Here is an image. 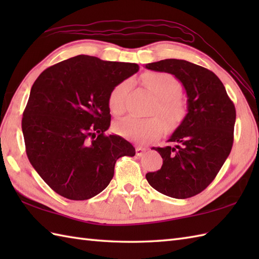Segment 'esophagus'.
Segmentation results:
<instances>
[{
    "instance_id": "obj_1",
    "label": "esophagus",
    "mask_w": 259,
    "mask_h": 259,
    "mask_svg": "<svg viewBox=\"0 0 259 259\" xmlns=\"http://www.w3.org/2000/svg\"><path fill=\"white\" fill-rule=\"evenodd\" d=\"M146 150L147 149H146V148H144V147H137L136 148V155L138 156V157H141L146 152Z\"/></svg>"
}]
</instances>
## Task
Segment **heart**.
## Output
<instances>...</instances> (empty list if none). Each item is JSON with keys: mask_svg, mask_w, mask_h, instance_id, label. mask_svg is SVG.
Returning <instances> with one entry per match:
<instances>
[{"mask_svg": "<svg viewBox=\"0 0 259 259\" xmlns=\"http://www.w3.org/2000/svg\"><path fill=\"white\" fill-rule=\"evenodd\" d=\"M145 83L159 100L155 112L159 113L169 126L178 125L186 115V104L180 98L181 87L172 75L167 73H151L145 78ZM130 81L125 80L112 88L108 97V106L113 114H122L125 110V98L129 91ZM113 129L126 139L146 142L160 137L166 124L158 118L140 119L128 115L118 120Z\"/></svg>", "mask_w": 259, "mask_h": 259, "instance_id": "b5f03b06", "label": "heart"}]
</instances>
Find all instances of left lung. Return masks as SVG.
<instances>
[{
  "label": "left lung",
  "mask_w": 259,
  "mask_h": 259,
  "mask_svg": "<svg viewBox=\"0 0 259 259\" xmlns=\"http://www.w3.org/2000/svg\"><path fill=\"white\" fill-rule=\"evenodd\" d=\"M174 74L187 93V112L168 139L153 148L162 158L161 169L148 172V183L161 194L186 199L211 184L232 150L236 109L223 82L212 71L185 60L166 59L146 64Z\"/></svg>",
  "instance_id": "left-lung-1"
}]
</instances>
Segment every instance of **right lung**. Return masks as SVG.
I'll return each instance as SVG.
<instances>
[{
  "label": "right lung",
  "mask_w": 259,
  "mask_h": 259,
  "mask_svg": "<svg viewBox=\"0 0 259 259\" xmlns=\"http://www.w3.org/2000/svg\"><path fill=\"white\" fill-rule=\"evenodd\" d=\"M138 70L81 54L46 69L33 83L22 118L26 155L60 196L90 199L110 184L120 157L136 155L122 137L104 133L110 91Z\"/></svg>",
  "instance_id": "add662e5"
}]
</instances>
